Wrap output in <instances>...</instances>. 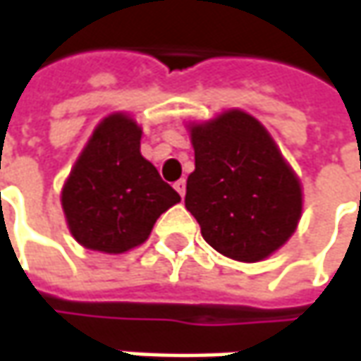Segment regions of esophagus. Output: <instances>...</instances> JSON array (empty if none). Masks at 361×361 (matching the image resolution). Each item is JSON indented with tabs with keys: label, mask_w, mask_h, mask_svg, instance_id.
Wrapping results in <instances>:
<instances>
[{
	"label": "esophagus",
	"mask_w": 361,
	"mask_h": 361,
	"mask_svg": "<svg viewBox=\"0 0 361 361\" xmlns=\"http://www.w3.org/2000/svg\"><path fill=\"white\" fill-rule=\"evenodd\" d=\"M173 188H176V191L180 193L181 197L185 195V180H178L176 183H173Z\"/></svg>",
	"instance_id": "obj_1"
}]
</instances>
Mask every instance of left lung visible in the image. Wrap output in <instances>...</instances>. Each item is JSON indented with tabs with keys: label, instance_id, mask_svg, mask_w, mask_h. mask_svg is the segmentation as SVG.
Masks as SVG:
<instances>
[{
	"label": "left lung",
	"instance_id": "obj_1",
	"mask_svg": "<svg viewBox=\"0 0 361 361\" xmlns=\"http://www.w3.org/2000/svg\"><path fill=\"white\" fill-rule=\"evenodd\" d=\"M195 170L185 207L203 239L229 259L257 263L283 247L302 213V190L269 132L241 110L191 126Z\"/></svg>",
	"mask_w": 361,
	"mask_h": 361
}]
</instances>
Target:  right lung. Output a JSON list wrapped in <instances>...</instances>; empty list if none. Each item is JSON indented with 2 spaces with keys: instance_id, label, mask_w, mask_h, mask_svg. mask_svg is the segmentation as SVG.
I'll return each instance as SVG.
<instances>
[{
  "instance_id": "add662e5",
  "label": "right lung",
  "mask_w": 361,
  "mask_h": 361,
  "mask_svg": "<svg viewBox=\"0 0 361 361\" xmlns=\"http://www.w3.org/2000/svg\"><path fill=\"white\" fill-rule=\"evenodd\" d=\"M142 130L124 114L104 118L63 188L68 229L82 247L124 252L148 239L180 193L140 154Z\"/></svg>"
}]
</instances>
